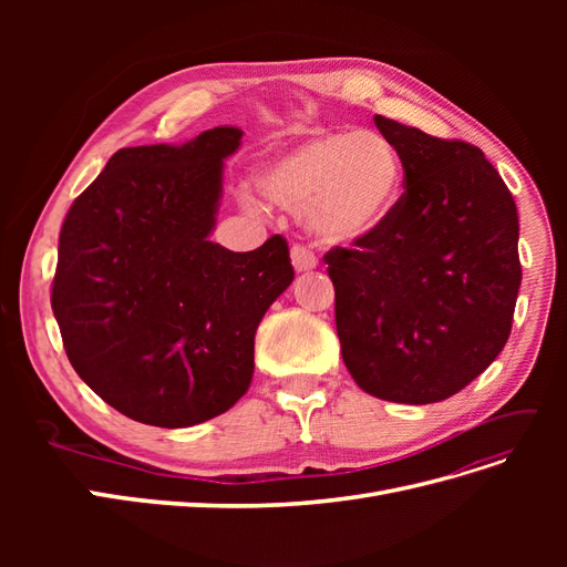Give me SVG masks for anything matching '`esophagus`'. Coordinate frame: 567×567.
Returning a JSON list of instances; mask_svg holds the SVG:
<instances>
[{"label":"esophagus","instance_id":"34e87169","mask_svg":"<svg viewBox=\"0 0 567 567\" xmlns=\"http://www.w3.org/2000/svg\"><path fill=\"white\" fill-rule=\"evenodd\" d=\"M290 262H293L296 271H310V269L317 267V257L310 248L293 246V248H290Z\"/></svg>","mask_w":567,"mask_h":567}]
</instances>
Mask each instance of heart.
<instances>
[{
  "instance_id": "obj_1",
  "label": "heart",
  "mask_w": 567,
  "mask_h": 567,
  "mask_svg": "<svg viewBox=\"0 0 567 567\" xmlns=\"http://www.w3.org/2000/svg\"><path fill=\"white\" fill-rule=\"evenodd\" d=\"M260 194L323 241L350 244L381 229L402 194V161L371 130L317 134L267 161L255 177ZM257 210L252 198H244Z\"/></svg>"
}]
</instances>
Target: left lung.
Masks as SVG:
<instances>
[{
  "label": "left lung",
  "instance_id": "obj_1",
  "mask_svg": "<svg viewBox=\"0 0 567 567\" xmlns=\"http://www.w3.org/2000/svg\"><path fill=\"white\" fill-rule=\"evenodd\" d=\"M406 192L381 229L326 252L342 362L373 398H452L504 350L520 288L518 210L485 153L383 115Z\"/></svg>",
  "mask_w": 567,
  "mask_h": 567
}]
</instances>
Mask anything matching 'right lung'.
Returning <instances> with one entry per match:
<instances>
[{
    "instance_id": "right-lung-1",
    "label": "right lung",
    "mask_w": 567,
    "mask_h": 567,
    "mask_svg": "<svg viewBox=\"0 0 567 567\" xmlns=\"http://www.w3.org/2000/svg\"><path fill=\"white\" fill-rule=\"evenodd\" d=\"M231 125L120 148L65 215L51 310L80 379L132 421L225 414L255 371V331L293 281L288 246L213 244Z\"/></svg>"
}]
</instances>
